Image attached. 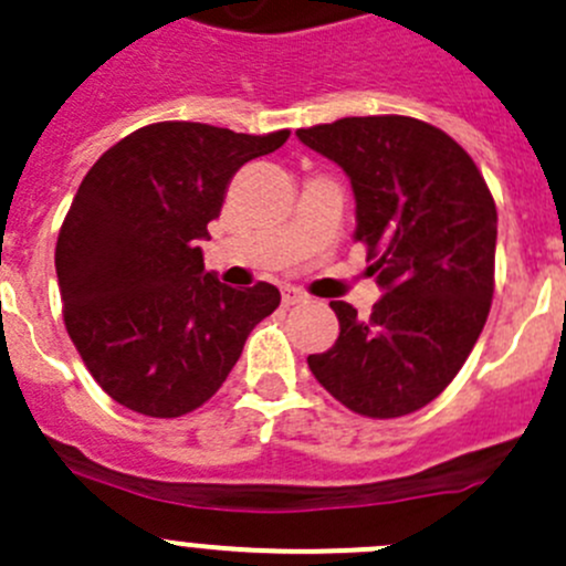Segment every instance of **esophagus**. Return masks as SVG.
I'll use <instances>...</instances> for the list:
<instances>
[{"label": "esophagus", "instance_id": "obj_1", "mask_svg": "<svg viewBox=\"0 0 566 566\" xmlns=\"http://www.w3.org/2000/svg\"><path fill=\"white\" fill-rule=\"evenodd\" d=\"M300 302H307V294L302 289H296V285H285L283 289V305H300Z\"/></svg>", "mask_w": 566, "mask_h": 566}]
</instances>
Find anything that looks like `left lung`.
Masks as SVG:
<instances>
[{
  "instance_id": "8db88e82",
  "label": "left lung",
  "mask_w": 566,
  "mask_h": 566,
  "mask_svg": "<svg viewBox=\"0 0 566 566\" xmlns=\"http://www.w3.org/2000/svg\"><path fill=\"white\" fill-rule=\"evenodd\" d=\"M296 137L349 176L355 239L385 291L366 318L329 302L338 340L307 366L352 412L410 416L449 388L484 329L495 200L465 148L416 117H340Z\"/></svg>"
}]
</instances>
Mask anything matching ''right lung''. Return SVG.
<instances>
[{"label": "right lung", "mask_w": 566, "mask_h": 566, "mask_svg": "<svg viewBox=\"0 0 566 566\" xmlns=\"http://www.w3.org/2000/svg\"><path fill=\"white\" fill-rule=\"evenodd\" d=\"M289 132L264 137L165 120L112 145L60 228L65 329L95 382L134 412L198 410L237 366L250 329L281 305L270 283L231 289L206 272L200 239L228 184Z\"/></svg>", "instance_id": "right-lung-1"}]
</instances>
